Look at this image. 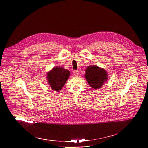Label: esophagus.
Masks as SVG:
<instances>
[{"instance_id":"34e87169","label":"esophagus","mask_w":148,"mask_h":148,"mask_svg":"<svg viewBox=\"0 0 148 148\" xmlns=\"http://www.w3.org/2000/svg\"><path fill=\"white\" fill-rule=\"evenodd\" d=\"M73 73V75L75 76H78L79 75V72L78 71H74Z\"/></svg>"}]
</instances>
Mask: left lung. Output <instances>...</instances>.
I'll return each instance as SVG.
<instances>
[{
    "mask_svg": "<svg viewBox=\"0 0 148 148\" xmlns=\"http://www.w3.org/2000/svg\"><path fill=\"white\" fill-rule=\"evenodd\" d=\"M85 77L89 86L93 89H98L108 80V74L104 68L92 65L86 68Z\"/></svg>",
    "mask_w": 148,
    "mask_h": 148,
    "instance_id": "left-lung-1",
    "label": "left lung"
}]
</instances>
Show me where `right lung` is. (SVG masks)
<instances>
[{
	"label": "right lung",
	"instance_id": "add662e5",
	"mask_svg": "<svg viewBox=\"0 0 148 148\" xmlns=\"http://www.w3.org/2000/svg\"><path fill=\"white\" fill-rule=\"evenodd\" d=\"M70 75V71L62 66H54L47 73V80L51 88L59 92L63 88Z\"/></svg>",
	"mask_w": 148,
	"mask_h": 148
}]
</instances>
